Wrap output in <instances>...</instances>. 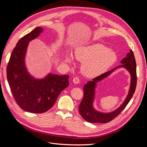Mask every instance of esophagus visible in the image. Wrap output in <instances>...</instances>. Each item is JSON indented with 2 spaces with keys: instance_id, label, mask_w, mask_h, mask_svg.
Segmentation results:
<instances>
[{
  "instance_id": "34e87169",
  "label": "esophagus",
  "mask_w": 147,
  "mask_h": 147,
  "mask_svg": "<svg viewBox=\"0 0 147 147\" xmlns=\"http://www.w3.org/2000/svg\"><path fill=\"white\" fill-rule=\"evenodd\" d=\"M73 83L75 84H78L80 83V78L77 77H74L73 78Z\"/></svg>"
}]
</instances>
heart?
I'll use <instances>...</instances> for the list:
<instances>
[{"mask_svg":"<svg viewBox=\"0 0 147 147\" xmlns=\"http://www.w3.org/2000/svg\"><path fill=\"white\" fill-rule=\"evenodd\" d=\"M74 56L83 63L82 73L88 77H94L104 73L117 60V53L100 43L78 47L75 50ZM65 59L70 63L72 55L66 52Z\"/></svg>","mask_w":147,"mask_h":147,"instance_id":"obj_1","label":"heart"}]
</instances>
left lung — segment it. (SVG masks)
Instances as JSON below:
<instances>
[{"mask_svg":"<svg viewBox=\"0 0 147 147\" xmlns=\"http://www.w3.org/2000/svg\"><path fill=\"white\" fill-rule=\"evenodd\" d=\"M121 65H119L95 78H93L92 81L88 82L87 84L84 85V96L79 105V112L86 121L92 123H106L110 122L122 112L132 98L137 85V74L136 59L134 53L131 50L129 53H127L126 56L121 60ZM121 67L127 70L131 75L130 87L126 99L118 108L112 112L105 113L97 111L94 107V100L97 83L108 77L116 69Z\"/></svg>","mask_w":147,"mask_h":147,"instance_id":"left-lung-1","label":"left lung"}]
</instances>
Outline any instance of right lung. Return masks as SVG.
Wrapping results in <instances>:
<instances>
[{
  "mask_svg": "<svg viewBox=\"0 0 147 147\" xmlns=\"http://www.w3.org/2000/svg\"><path fill=\"white\" fill-rule=\"evenodd\" d=\"M43 31V28L37 27L18 42L7 69L8 83L17 104L23 110L34 113L50 109L61 92L69 86V75L49 73L37 78L29 72L26 64L29 43Z\"/></svg>",
  "mask_w": 147,
  "mask_h": 147,
  "instance_id": "obj_1",
  "label": "right lung"
}]
</instances>
